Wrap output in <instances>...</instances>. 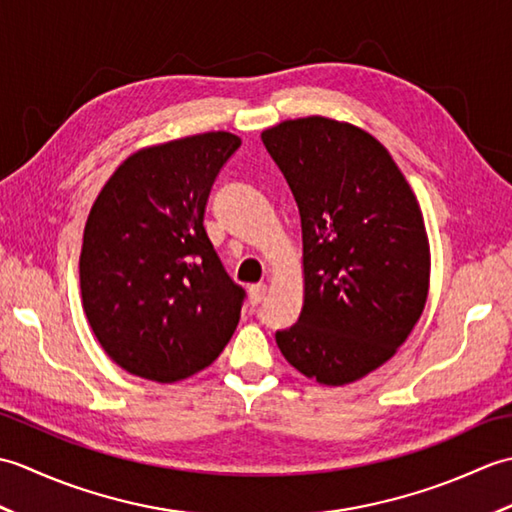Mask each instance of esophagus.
Here are the masks:
<instances>
[{
	"instance_id": "1",
	"label": "esophagus",
	"mask_w": 512,
	"mask_h": 512,
	"mask_svg": "<svg viewBox=\"0 0 512 512\" xmlns=\"http://www.w3.org/2000/svg\"><path fill=\"white\" fill-rule=\"evenodd\" d=\"M264 297H266V286L264 284H257V286H250L248 288L250 306H259V303L264 301Z\"/></svg>"
}]
</instances>
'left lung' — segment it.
Masks as SVG:
<instances>
[{"label": "left lung", "mask_w": 512, "mask_h": 512, "mask_svg": "<svg viewBox=\"0 0 512 512\" xmlns=\"http://www.w3.org/2000/svg\"><path fill=\"white\" fill-rule=\"evenodd\" d=\"M262 140L295 195L303 233V308L277 345L321 385L354 383L398 352L427 303L420 204L361 127L306 116L264 129Z\"/></svg>", "instance_id": "8db88e82"}]
</instances>
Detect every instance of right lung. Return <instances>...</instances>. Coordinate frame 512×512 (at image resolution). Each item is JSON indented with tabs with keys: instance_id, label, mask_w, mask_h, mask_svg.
I'll return each mask as SVG.
<instances>
[{
	"instance_id": "obj_1",
	"label": "right lung",
	"mask_w": 512,
	"mask_h": 512,
	"mask_svg": "<svg viewBox=\"0 0 512 512\" xmlns=\"http://www.w3.org/2000/svg\"><path fill=\"white\" fill-rule=\"evenodd\" d=\"M242 138L206 132L138 149L105 182L83 231V310L129 374L176 383L222 354L244 290L204 228L217 173Z\"/></svg>"
}]
</instances>
